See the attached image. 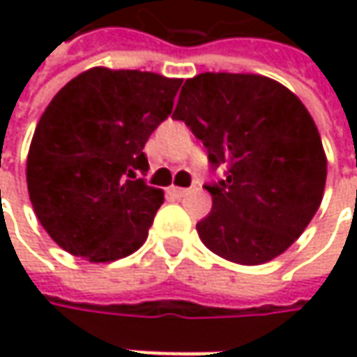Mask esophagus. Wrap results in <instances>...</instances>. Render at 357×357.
I'll return each instance as SVG.
<instances>
[{"label": "esophagus", "mask_w": 357, "mask_h": 357, "mask_svg": "<svg viewBox=\"0 0 357 357\" xmlns=\"http://www.w3.org/2000/svg\"><path fill=\"white\" fill-rule=\"evenodd\" d=\"M169 192H171L172 197L181 199V197H185V195H188V188H181V186H171V188H169Z\"/></svg>", "instance_id": "1"}]
</instances>
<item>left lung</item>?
<instances>
[{"instance_id":"8db88e82","label":"left lung","mask_w":357,"mask_h":357,"mask_svg":"<svg viewBox=\"0 0 357 357\" xmlns=\"http://www.w3.org/2000/svg\"><path fill=\"white\" fill-rule=\"evenodd\" d=\"M172 119L202 141L225 178L204 185L213 211L197 225L214 254L256 266L282 254L318 211L326 155L308 109L262 75L200 73L186 79Z\"/></svg>"}]
</instances>
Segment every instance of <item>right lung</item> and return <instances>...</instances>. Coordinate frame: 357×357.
Listing matches in <instances>:
<instances>
[{
	"label": "right lung",
	"mask_w": 357,
	"mask_h": 357,
	"mask_svg": "<svg viewBox=\"0 0 357 357\" xmlns=\"http://www.w3.org/2000/svg\"><path fill=\"white\" fill-rule=\"evenodd\" d=\"M181 79L93 67L41 115L27 157L33 211L63 250L111 262L139 250L162 204L143 149L172 113Z\"/></svg>",
	"instance_id": "obj_1"
}]
</instances>
